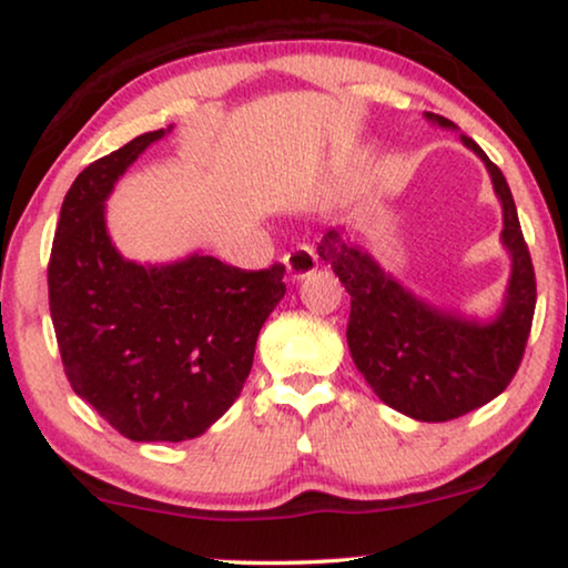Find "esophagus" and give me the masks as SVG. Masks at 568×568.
<instances>
[{
    "mask_svg": "<svg viewBox=\"0 0 568 568\" xmlns=\"http://www.w3.org/2000/svg\"><path fill=\"white\" fill-rule=\"evenodd\" d=\"M284 266L292 278H305L317 268V255L310 245H300L284 255Z\"/></svg>",
    "mask_w": 568,
    "mask_h": 568,
    "instance_id": "1",
    "label": "esophagus"
}]
</instances>
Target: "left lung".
Instances as JSON below:
<instances>
[{
    "label": "left lung",
    "mask_w": 568,
    "mask_h": 568,
    "mask_svg": "<svg viewBox=\"0 0 568 568\" xmlns=\"http://www.w3.org/2000/svg\"><path fill=\"white\" fill-rule=\"evenodd\" d=\"M424 115L434 126L457 129L445 115ZM460 142L486 165L501 204V245L511 271L496 315H460L418 297L352 243L344 224L331 227L317 245V255L352 294L346 341L356 369L379 400L416 422H453L507 390L523 362L538 297L509 185L470 136L460 134Z\"/></svg>",
    "instance_id": "8db88e82"
}]
</instances>
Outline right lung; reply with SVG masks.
I'll return each mask as SVG.
<instances>
[{
    "label": "right lung",
    "mask_w": 568,
    "mask_h": 568,
    "mask_svg": "<svg viewBox=\"0 0 568 568\" xmlns=\"http://www.w3.org/2000/svg\"><path fill=\"white\" fill-rule=\"evenodd\" d=\"M168 131H146L77 175L49 263L51 321L72 390L131 442L193 439L224 416L286 292L282 263L243 271L204 253L173 263L119 253L105 201Z\"/></svg>",
    "instance_id": "add662e5"
}]
</instances>
